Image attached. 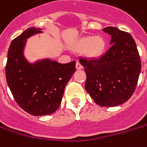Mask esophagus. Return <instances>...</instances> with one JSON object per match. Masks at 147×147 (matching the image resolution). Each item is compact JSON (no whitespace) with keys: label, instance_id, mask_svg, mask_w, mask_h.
<instances>
[{"label":"esophagus","instance_id":"34e87169","mask_svg":"<svg viewBox=\"0 0 147 147\" xmlns=\"http://www.w3.org/2000/svg\"><path fill=\"white\" fill-rule=\"evenodd\" d=\"M76 69H83L82 64H81L79 62L76 63Z\"/></svg>","mask_w":147,"mask_h":147}]
</instances>
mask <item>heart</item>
Returning a JSON list of instances; mask_svg holds the SVG:
<instances>
[{"mask_svg": "<svg viewBox=\"0 0 147 147\" xmlns=\"http://www.w3.org/2000/svg\"><path fill=\"white\" fill-rule=\"evenodd\" d=\"M72 48L78 52L84 51L88 57H98L105 51L106 42L101 36L89 35L74 42Z\"/></svg>", "mask_w": 147, "mask_h": 147, "instance_id": "b5f03b06", "label": "heart"}]
</instances>
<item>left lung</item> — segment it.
<instances>
[{"instance_id": "1", "label": "left lung", "mask_w": 147, "mask_h": 147, "mask_svg": "<svg viewBox=\"0 0 147 147\" xmlns=\"http://www.w3.org/2000/svg\"><path fill=\"white\" fill-rule=\"evenodd\" d=\"M112 45L98 59L78 60L86 73L85 89L101 107H114L127 102L136 89L142 63L136 43L127 32L108 26Z\"/></svg>"}]
</instances>
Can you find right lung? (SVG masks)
<instances>
[{
	"label": "right lung",
	"instance_id": "obj_1",
	"mask_svg": "<svg viewBox=\"0 0 147 147\" xmlns=\"http://www.w3.org/2000/svg\"><path fill=\"white\" fill-rule=\"evenodd\" d=\"M42 33L29 28L11 43L5 65L6 82L19 106L34 116L49 115L59 108L65 86L75 72V61L68 63L49 59L29 63L24 56L26 40Z\"/></svg>",
	"mask_w": 147,
	"mask_h": 147
}]
</instances>
